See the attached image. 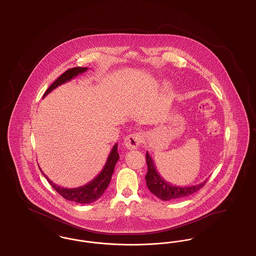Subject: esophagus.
<instances>
[{
	"label": "esophagus",
	"instance_id": "1",
	"mask_svg": "<svg viewBox=\"0 0 256 256\" xmlns=\"http://www.w3.org/2000/svg\"><path fill=\"white\" fill-rule=\"evenodd\" d=\"M142 141H143V135L139 132H134L128 135L124 138V144L128 150H135L140 146Z\"/></svg>",
	"mask_w": 256,
	"mask_h": 256
}]
</instances>
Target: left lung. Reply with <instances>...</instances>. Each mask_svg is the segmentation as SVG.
<instances>
[{"label": "left lung", "instance_id": "1", "mask_svg": "<svg viewBox=\"0 0 256 256\" xmlns=\"http://www.w3.org/2000/svg\"><path fill=\"white\" fill-rule=\"evenodd\" d=\"M146 165H148V172H146V182L148 188L150 191L159 198L162 200H178L182 198L187 196L192 195L198 191L206 183V180L204 182L192 185V186H176L172 185L170 183L167 182L164 178H162L156 169V165L154 160L150 158V154L146 152Z\"/></svg>", "mask_w": 256, "mask_h": 256}]
</instances>
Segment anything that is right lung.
Here are the masks:
<instances>
[{"label":"right lung","instance_id":"obj_1","mask_svg":"<svg viewBox=\"0 0 256 256\" xmlns=\"http://www.w3.org/2000/svg\"><path fill=\"white\" fill-rule=\"evenodd\" d=\"M87 70H88L87 67H84V68L74 67V68L67 70L66 72L62 74L60 76H58V80H54V82L52 86H50L49 88L47 89V91L45 92L43 98L46 97L56 87L70 82L71 80H73L80 74L84 73ZM118 160H119L118 144H115L110 152V156L108 158V160H106L102 170H100V172L98 174L97 176L93 180H91L90 182L87 183L84 186H80L78 188H70V189L60 187L58 184L52 182L49 178L41 170V169L40 168L39 169L42 172L44 176L47 178L50 186L60 195L62 196L65 200L74 202L78 204H91V202H94L98 200L104 194V190L108 188L110 180H111L112 174L114 172L115 165Z\"/></svg>","mask_w":256,"mask_h":256}]
</instances>
